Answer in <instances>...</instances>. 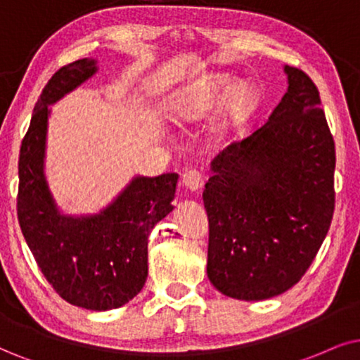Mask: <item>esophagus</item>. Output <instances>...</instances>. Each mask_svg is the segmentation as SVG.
I'll use <instances>...</instances> for the list:
<instances>
[{"mask_svg": "<svg viewBox=\"0 0 360 360\" xmlns=\"http://www.w3.org/2000/svg\"><path fill=\"white\" fill-rule=\"evenodd\" d=\"M202 183H204V176H202V172L199 171V169H195V167H191V169L184 171L183 184L188 189L198 191L202 186Z\"/></svg>", "mask_w": 360, "mask_h": 360, "instance_id": "obj_1", "label": "esophagus"}]
</instances>
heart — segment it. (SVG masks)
<instances>
[{"label":"heart","instance_id":"obj_1","mask_svg":"<svg viewBox=\"0 0 360 360\" xmlns=\"http://www.w3.org/2000/svg\"><path fill=\"white\" fill-rule=\"evenodd\" d=\"M251 104V88H231L229 76L209 72L172 94L169 111L177 121H195L211 116L217 108L222 106L227 116L240 120L248 115Z\"/></svg>","mask_w":360,"mask_h":360}]
</instances>
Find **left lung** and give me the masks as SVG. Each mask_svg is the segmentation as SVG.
Returning <instances> with one entry per match:
<instances>
[{"instance_id":"1","label":"left lung","mask_w":360,"mask_h":360,"mask_svg":"<svg viewBox=\"0 0 360 360\" xmlns=\"http://www.w3.org/2000/svg\"><path fill=\"white\" fill-rule=\"evenodd\" d=\"M289 88L267 122L217 154L202 193L207 277L262 301L292 288L319 252L335 206V146L319 89L285 66Z\"/></svg>"}]
</instances>
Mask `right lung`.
<instances>
[{
	"instance_id": "1",
	"label": "right lung",
	"mask_w": 360,
	"mask_h": 360,
	"mask_svg": "<svg viewBox=\"0 0 360 360\" xmlns=\"http://www.w3.org/2000/svg\"><path fill=\"white\" fill-rule=\"evenodd\" d=\"M94 59L54 72L41 91L18 162V221L36 264L72 306L109 311L129 302L148 277V238L172 211L177 174L136 177L106 211L72 219L58 214L43 176L48 104L88 79Z\"/></svg>"
}]
</instances>
